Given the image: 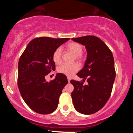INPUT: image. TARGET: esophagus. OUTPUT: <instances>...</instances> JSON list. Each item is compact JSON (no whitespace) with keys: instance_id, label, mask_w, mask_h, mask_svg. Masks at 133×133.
Segmentation results:
<instances>
[{"instance_id":"1","label":"esophagus","mask_w":133,"mask_h":133,"mask_svg":"<svg viewBox=\"0 0 133 133\" xmlns=\"http://www.w3.org/2000/svg\"><path fill=\"white\" fill-rule=\"evenodd\" d=\"M68 82H70V81H71V78H70V77H68Z\"/></svg>"}]
</instances>
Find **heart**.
Wrapping results in <instances>:
<instances>
[{
    "label": "heart",
    "instance_id": "1",
    "mask_svg": "<svg viewBox=\"0 0 133 133\" xmlns=\"http://www.w3.org/2000/svg\"><path fill=\"white\" fill-rule=\"evenodd\" d=\"M67 48L72 52L76 55V59L78 61H82L83 59L82 57V45L77 42H70L67 45ZM62 49L61 47H57L55 49L52 54V59L54 62L57 64H59L62 62ZM79 69V65L76 63L74 64H67L64 63L62 64L58 68V72L61 74L71 77L77 72Z\"/></svg>",
    "mask_w": 133,
    "mask_h": 133
}]
</instances>
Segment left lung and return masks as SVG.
<instances>
[{"instance_id":"left-lung-1","label":"left lung","mask_w":133,"mask_h":133,"mask_svg":"<svg viewBox=\"0 0 133 133\" xmlns=\"http://www.w3.org/2000/svg\"><path fill=\"white\" fill-rule=\"evenodd\" d=\"M84 45L88 57L84 68L77 74L83 81L71 80L73 104L79 112L92 114L99 111L110 97L116 77L113 55L101 39L94 36L72 38ZM86 79L88 84L83 82Z\"/></svg>"}]
</instances>
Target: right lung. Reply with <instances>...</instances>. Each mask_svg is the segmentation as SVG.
Segmentation results:
<instances>
[{
  "label": "right lung",
  "mask_w": 133,
  "mask_h": 133,
  "mask_svg": "<svg viewBox=\"0 0 133 133\" xmlns=\"http://www.w3.org/2000/svg\"><path fill=\"white\" fill-rule=\"evenodd\" d=\"M69 38L40 37L34 39L20 57L17 84L23 99L32 110L41 114H51L57 109L62 91L68 84L64 74L47 82L45 76L55 71L52 54Z\"/></svg>",
  "instance_id": "add662e5"
}]
</instances>
